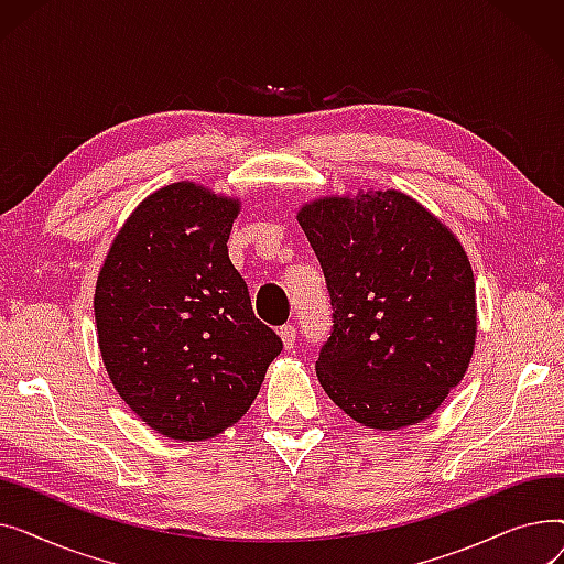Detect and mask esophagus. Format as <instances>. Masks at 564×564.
Segmentation results:
<instances>
[{"label":"esophagus","instance_id":"obj_1","mask_svg":"<svg viewBox=\"0 0 564 564\" xmlns=\"http://www.w3.org/2000/svg\"><path fill=\"white\" fill-rule=\"evenodd\" d=\"M279 336H281L285 349H292L294 345H297V327H294V324H283V327L279 329Z\"/></svg>","mask_w":564,"mask_h":564}]
</instances>
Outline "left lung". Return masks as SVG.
Masks as SVG:
<instances>
[{"label": "left lung", "mask_w": 564, "mask_h": 564, "mask_svg": "<svg viewBox=\"0 0 564 564\" xmlns=\"http://www.w3.org/2000/svg\"><path fill=\"white\" fill-rule=\"evenodd\" d=\"M332 302L315 372L357 423L425 421L476 345V283L453 232L400 192L322 198L300 213Z\"/></svg>", "instance_id": "1"}]
</instances>
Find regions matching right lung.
<instances>
[{
    "mask_svg": "<svg viewBox=\"0 0 564 564\" xmlns=\"http://www.w3.org/2000/svg\"><path fill=\"white\" fill-rule=\"evenodd\" d=\"M240 203L169 185L130 215L96 285L102 361L137 416L200 441L240 421L283 349L228 258Z\"/></svg>",
    "mask_w": 564,
    "mask_h": 564,
    "instance_id": "1",
    "label": "right lung"
}]
</instances>
